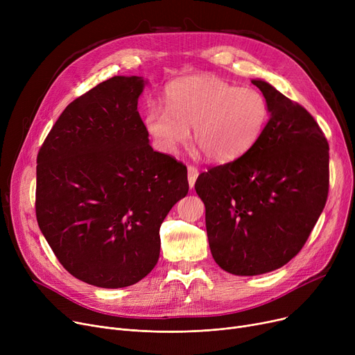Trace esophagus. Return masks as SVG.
I'll return each mask as SVG.
<instances>
[{"mask_svg":"<svg viewBox=\"0 0 355 355\" xmlns=\"http://www.w3.org/2000/svg\"><path fill=\"white\" fill-rule=\"evenodd\" d=\"M187 171H189V184H190V187L193 189L194 184H196V180L198 177V170H197V166L189 165L187 166Z\"/></svg>","mask_w":355,"mask_h":355,"instance_id":"obj_1","label":"esophagus"}]
</instances>
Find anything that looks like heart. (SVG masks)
I'll list each match as a JSON object with an SVG mask.
<instances>
[{
	"mask_svg": "<svg viewBox=\"0 0 355 355\" xmlns=\"http://www.w3.org/2000/svg\"><path fill=\"white\" fill-rule=\"evenodd\" d=\"M166 106L146 109L145 126L166 153L187 142L211 162H227L243 155L266 125L265 96L252 87H237L214 76L174 82L165 92Z\"/></svg>",
	"mask_w": 355,
	"mask_h": 355,
	"instance_id": "heart-1",
	"label": "heart"
}]
</instances>
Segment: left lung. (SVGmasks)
I'll return each mask as SVG.
<instances>
[{
	"instance_id": "obj_1",
	"label": "left lung",
	"mask_w": 355,
	"mask_h": 355,
	"mask_svg": "<svg viewBox=\"0 0 355 355\" xmlns=\"http://www.w3.org/2000/svg\"><path fill=\"white\" fill-rule=\"evenodd\" d=\"M252 83L270 112L262 134L243 155L196 181L216 263L240 276L279 269L300 253L329 189V145L320 125L269 83Z\"/></svg>"
}]
</instances>
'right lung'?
Wrapping results in <instances>:
<instances>
[{"label": "right lung", "mask_w": 355, "mask_h": 355, "mask_svg": "<svg viewBox=\"0 0 355 355\" xmlns=\"http://www.w3.org/2000/svg\"><path fill=\"white\" fill-rule=\"evenodd\" d=\"M144 79L110 78L62 112L37 155L35 217L62 266L99 288L139 282L159 227L187 196V166L149 145Z\"/></svg>", "instance_id": "obj_1"}]
</instances>
